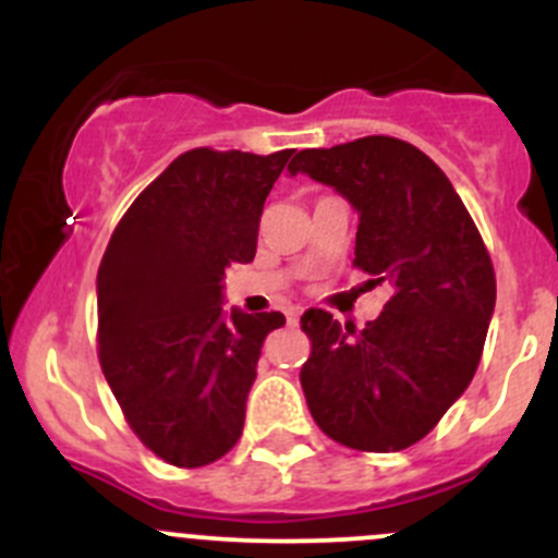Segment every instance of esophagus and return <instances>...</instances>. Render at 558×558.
Masks as SVG:
<instances>
[{"label":"esophagus","mask_w":558,"mask_h":558,"mask_svg":"<svg viewBox=\"0 0 558 558\" xmlns=\"http://www.w3.org/2000/svg\"><path fill=\"white\" fill-rule=\"evenodd\" d=\"M300 315H302L300 307H286V320H289V326L300 324Z\"/></svg>","instance_id":"esophagus-1"}]
</instances>
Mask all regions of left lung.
Masks as SVG:
<instances>
[{
  "label": "left lung",
  "instance_id": "left-lung-1",
  "mask_svg": "<svg viewBox=\"0 0 558 558\" xmlns=\"http://www.w3.org/2000/svg\"><path fill=\"white\" fill-rule=\"evenodd\" d=\"M289 172L340 191L359 213L353 267L391 286L364 329L311 307L300 384L326 437L388 453L429 435L481 362L497 300L494 264L451 180L404 140L373 134L307 148Z\"/></svg>",
  "mask_w": 558,
  "mask_h": 558
}]
</instances>
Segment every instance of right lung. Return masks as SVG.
Returning a JSON list of instances; mask_svg holds the SVG:
<instances>
[{
	"instance_id": "obj_1",
	"label": "right lung",
	"mask_w": 558,
	"mask_h": 558,
	"mask_svg": "<svg viewBox=\"0 0 558 558\" xmlns=\"http://www.w3.org/2000/svg\"><path fill=\"white\" fill-rule=\"evenodd\" d=\"M294 150L180 154L118 221L99 264V364L123 418L172 466L213 464L243 435L264 337L283 313H223L229 264Z\"/></svg>"
}]
</instances>
